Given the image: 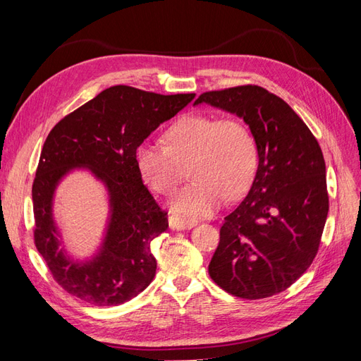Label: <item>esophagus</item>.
Masks as SVG:
<instances>
[{"label":"esophagus","mask_w":361,"mask_h":361,"mask_svg":"<svg viewBox=\"0 0 361 361\" xmlns=\"http://www.w3.org/2000/svg\"><path fill=\"white\" fill-rule=\"evenodd\" d=\"M169 224L173 231H187V228H191L195 226V221L188 220V218L178 216V215H171L169 218Z\"/></svg>","instance_id":"obj_1"}]
</instances>
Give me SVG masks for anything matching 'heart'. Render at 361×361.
Segmentation results:
<instances>
[{"label": "heart", "instance_id": "heart-1", "mask_svg": "<svg viewBox=\"0 0 361 361\" xmlns=\"http://www.w3.org/2000/svg\"><path fill=\"white\" fill-rule=\"evenodd\" d=\"M167 141H143L137 166L149 187L166 195L179 187L190 169L194 180L171 200L180 215H211L224 197H241L255 179L257 145L241 118L183 116L169 128Z\"/></svg>", "mask_w": 361, "mask_h": 361}]
</instances>
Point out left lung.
Instances as JSON below:
<instances>
[{
    "mask_svg": "<svg viewBox=\"0 0 361 361\" xmlns=\"http://www.w3.org/2000/svg\"><path fill=\"white\" fill-rule=\"evenodd\" d=\"M202 102L244 118L259 166L245 199L224 216L209 276L233 297L286 290L318 253L329 215L325 161L318 140L292 108L259 85L206 92Z\"/></svg>",
    "mask_w": 361,
    "mask_h": 361,
    "instance_id": "obj_1",
    "label": "left lung"
}]
</instances>
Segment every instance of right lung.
Listing matches in <instances>:
<instances>
[{
	"label": "right lung",
	"instance_id": "1",
	"mask_svg": "<svg viewBox=\"0 0 361 361\" xmlns=\"http://www.w3.org/2000/svg\"><path fill=\"white\" fill-rule=\"evenodd\" d=\"M194 93L158 94L114 85L51 129L32 182L35 244L59 285L93 305H117L143 292L157 272L150 244L167 231V212L141 180L137 149ZM89 168L111 195L112 216L102 251L81 264L58 248L53 192L73 168Z\"/></svg>",
	"mask_w": 361,
	"mask_h": 361
}]
</instances>
